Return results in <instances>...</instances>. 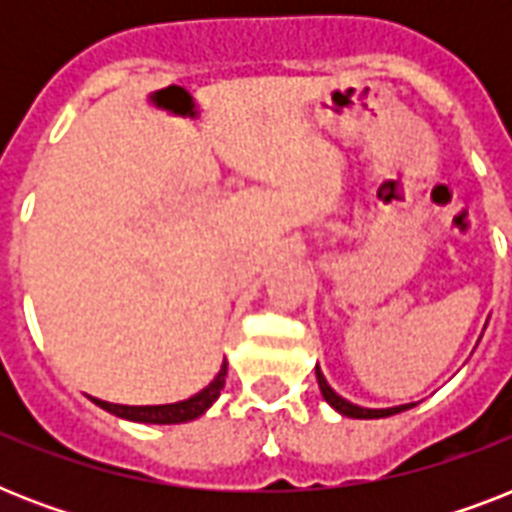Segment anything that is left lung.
Wrapping results in <instances>:
<instances>
[{"label":"left lung","instance_id":"left-lung-1","mask_svg":"<svg viewBox=\"0 0 512 512\" xmlns=\"http://www.w3.org/2000/svg\"><path fill=\"white\" fill-rule=\"evenodd\" d=\"M316 380H319V388H321V396L327 401L329 406H335L337 412L345 414V417H356V420H380V417H390V414H398L404 412V409H412L414 404H404V406H390V409H364V406H356L345 401L342 396H337L335 390L329 388L327 377L321 374V369L316 366Z\"/></svg>","mask_w":512,"mask_h":512}]
</instances>
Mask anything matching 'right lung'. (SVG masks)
Instances as JSON below:
<instances>
[{
	"mask_svg": "<svg viewBox=\"0 0 512 512\" xmlns=\"http://www.w3.org/2000/svg\"><path fill=\"white\" fill-rule=\"evenodd\" d=\"M225 374H228V364L223 361L220 372L207 388L199 390L196 396L185 398V401H177V404H162V406H122V404H108V401H100V398H92L100 409L116 414V417H124V420L132 422H151V425H177V422L196 420L199 414H204L209 406L215 404L220 390L225 385Z\"/></svg>",
	"mask_w": 512,
	"mask_h": 512,
	"instance_id": "add662e5",
	"label": "right lung"
}]
</instances>
